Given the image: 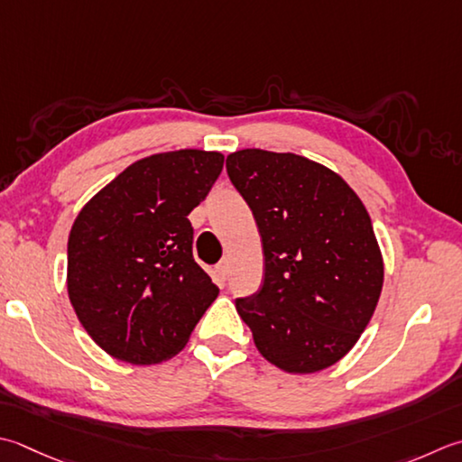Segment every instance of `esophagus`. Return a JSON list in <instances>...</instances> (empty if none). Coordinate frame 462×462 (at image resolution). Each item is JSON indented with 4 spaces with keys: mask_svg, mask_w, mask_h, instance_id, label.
Here are the masks:
<instances>
[{
    "mask_svg": "<svg viewBox=\"0 0 462 462\" xmlns=\"http://www.w3.org/2000/svg\"><path fill=\"white\" fill-rule=\"evenodd\" d=\"M230 273V262L228 260H220L218 264H216V274H218L222 280H226V276H228Z\"/></svg>",
    "mask_w": 462,
    "mask_h": 462,
    "instance_id": "34e87169",
    "label": "esophagus"
}]
</instances>
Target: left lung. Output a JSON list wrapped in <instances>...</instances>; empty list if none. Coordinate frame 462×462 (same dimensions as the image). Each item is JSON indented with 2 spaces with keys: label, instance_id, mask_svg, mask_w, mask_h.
Wrapping results in <instances>:
<instances>
[{
  "label": "left lung",
  "instance_id": "8db88e82",
  "mask_svg": "<svg viewBox=\"0 0 462 462\" xmlns=\"http://www.w3.org/2000/svg\"><path fill=\"white\" fill-rule=\"evenodd\" d=\"M262 238L264 282L236 310L258 352L284 373L337 365L368 327L384 282L363 200L337 171L291 152L226 158Z\"/></svg>",
  "mask_w": 462,
  "mask_h": 462
}]
</instances>
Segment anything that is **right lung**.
Segmentation results:
<instances>
[{"label":"right lung","instance_id":"1","mask_svg":"<svg viewBox=\"0 0 462 462\" xmlns=\"http://www.w3.org/2000/svg\"><path fill=\"white\" fill-rule=\"evenodd\" d=\"M222 166L220 152L152 153L79 210L68 238V296L110 356L138 366L176 356L218 296L192 256L188 214Z\"/></svg>","mask_w":462,"mask_h":462}]
</instances>
